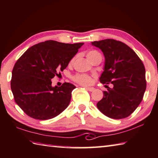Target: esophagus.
Returning a JSON list of instances; mask_svg holds the SVG:
<instances>
[{
    "label": "esophagus",
    "instance_id": "1",
    "mask_svg": "<svg viewBox=\"0 0 158 158\" xmlns=\"http://www.w3.org/2000/svg\"><path fill=\"white\" fill-rule=\"evenodd\" d=\"M85 89H86L87 90L90 91V92H92V91H93L94 90V88L93 87H86V88H85Z\"/></svg>",
    "mask_w": 158,
    "mask_h": 158
}]
</instances>
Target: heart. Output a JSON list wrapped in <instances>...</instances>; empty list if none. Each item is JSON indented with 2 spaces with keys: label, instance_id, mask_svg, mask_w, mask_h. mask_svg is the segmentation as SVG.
Here are the masks:
<instances>
[{
  "label": "heart",
  "instance_id": "obj_1",
  "mask_svg": "<svg viewBox=\"0 0 158 158\" xmlns=\"http://www.w3.org/2000/svg\"><path fill=\"white\" fill-rule=\"evenodd\" d=\"M98 55H100V54L97 50H94L88 51L86 53V56L89 61H90V60L93 59L94 57H95L96 56H98ZM74 60V58H73L70 61L71 64L72 63H73ZM94 77V76L88 75V74H77L74 76H73V79L74 81H75L79 84H81L83 85H88L93 83Z\"/></svg>",
  "mask_w": 158,
  "mask_h": 158
}]
</instances>
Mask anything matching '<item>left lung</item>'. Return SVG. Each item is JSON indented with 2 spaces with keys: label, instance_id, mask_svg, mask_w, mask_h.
Returning a JSON list of instances; mask_svg holds the SVG:
<instances>
[{
  "label": "left lung",
  "instance_id": "left-lung-1",
  "mask_svg": "<svg viewBox=\"0 0 158 158\" xmlns=\"http://www.w3.org/2000/svg\"><path fill=\"white\" fill-rule=\"evenodd\" d=\"M105 56L104 71L100 82L108 85L104 97L97 104L102 113L112 119L128 117L141 103L147 88L145 68L137 54L123 42L104 39L91 43Z\"/></svg>",
  "mask_w": 158,
  "mask_h": 158
}]
</instances>
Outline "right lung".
I'll return each instance as SVG.
<instances>
[{
    "label": "right lung",
    "instance_id": "1",
    "mask_svg": "<svg viewBox=\"0 0 158 158\" xmlns=\"http://www.w3.org/2000/svg\"><path fill=\"white\" fill-rule=\"evenodd\" d=\"M83 45L50 40L28 48L17 60L11 89L16 103L25 114L34 119H49L68 106L75 85L65 82L61 86L52 87L51 79L66 68Z\"/></svg>",
    "mask_w": 158,
    "mask_h": 158
}]
</instances>
